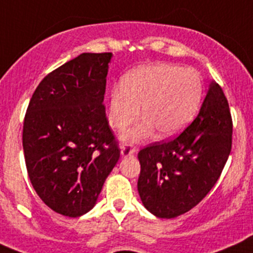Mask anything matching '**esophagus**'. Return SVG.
Returning a JSON list of instances; mask_svg holds the SVG:
<instances>
[{"instance_id": "obj_1", "label": "esophagus", "mask_w": 253, "mask_h": 253, "mask_svg": "<svg viewBox=\"0 0 253 253\" xmlns=\"http://www.w3.org/2000/svg\"><path fill=\"white\" fill-rule=\"evenodd\" d=\"M136 153V148L134 144H124L122 146V155L123 156H130Z\"/></svg>"}]
</instances>
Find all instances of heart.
<instances>
[{
    "label": "heart",
    "mask_w": 253,
    "mask_h": 253,
    "mask_svg": "<svg viewBox=\"0 0 253 253\" xmlns=\"http://www.w3.org/2000/svg\"><path fill=\"white\" fill-rule=\"evenodd\" d=\"M204 83L196 69L159 63L134 69L123 78L122 86L110 94L109 122L123 130L141 113L145 118L125 138L139 140L154 131L163 138L179 133L200 108Z\"/></svg>",
    "instance_id": "obj_1"
}]
</instances>
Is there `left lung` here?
<instances>
[{"mask_svg":"<svg viewBox=\"0 0 253 253\" xmlns=\"http://www.w3.org/2000/svg\"><path fill=\"white\" fill-rule=\"evenodd\" d=\"M232 146V118L220 84L212 81L194 122L175 138L138 153V191L144 206L161 218L191 210L222 172Z\"/></svg>","mask_w":253,"mask_h":253,"instance_id":"obj_1","label":"left lung"}]
</instances>
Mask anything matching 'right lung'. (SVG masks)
Instances as JSON below:
<instances>
[{
  "label": "right lung",
  "instance_id": "obj_1",
  "mask_svg": "<svg viewBox=\"0 0 253 253\" xmlns=\"http://www.w3.org/2000/svg\"><path fill=\"white\" fill-rule=\"evenodd\" d=\"M112 53H82L48 73L36 88L23 122L31 184L53 211L88 212L119 160V141L103 104Z\"/></svg>",
  "mask_w": 253,
  "mask_h": 253
}]
</instances>
